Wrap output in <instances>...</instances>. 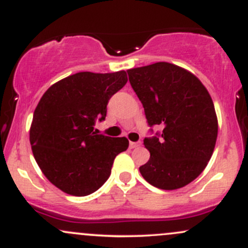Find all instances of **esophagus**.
Segmentation results:
<instances>
[{"label": "esophagus", "mask_w": 248, "mask_h": 248, "mask_svg": "<svg viewBox=\"0 0 248 248\" xmlns=\"http://www.w3.org/2000/svg\"><path fill=\"white\" fill-rule=\"evenodd\" d=\"M141 146V142H129V148L130 149H134V148H138Z\"/></svg>", "instance_id": "34e87169"}]
</instances>
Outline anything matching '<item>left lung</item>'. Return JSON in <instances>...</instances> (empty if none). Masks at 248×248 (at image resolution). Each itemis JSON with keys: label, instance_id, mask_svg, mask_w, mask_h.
<instances>
[{"label": "left lung", "instance_id": "obj_1", "mask_svg": "<svg viewBox=\"0 0 248 248\" xmlns=\"http://www.w3.org/2000/svg\"><path fill=\"white\" fill-rule=\"evenodd\" d=\"M150 127L162 132L144 138L150 158L140 167L149 184L175 190L191 183L211 158L218 134L215 105L189 71L160 62L127 71Z\"/></svg>", "mask_w": 248, "mask_h": 248}]
</instances>
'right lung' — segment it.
<instances>
[{"instance_id": "obj_1", "label": "right lung", "mask_w": 248, "mask_h": 248, "mask_svg": "<svg viewBox=\"0 0 248 248\" xmlns=\"http://www.w3.org/2000/svg\"><path fill=\"white\" fill-rule=\"evenodd\" d=\"M127 73L79 72L62 79L42 96L33 113L30 143L35 160L53 186L87 196L104 186L126 138L96 134L109 99L127 82Z\"/></svg>"}]
</instances>
